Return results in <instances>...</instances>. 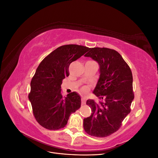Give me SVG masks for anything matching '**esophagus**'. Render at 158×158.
Masks as SVG:
<instances>
[{
	"mask_svg": "<svg viewBox=\"0 0 158 158\" xmlns=\"http://www.w3.org/2000/svg\"><path fill=\"white\" fill-rule=\"evenodd\" d=\"M86 97H82V105H85L86 102Z\"/></svg>",
	"mask_w": 158,
	"mask_h": 158,
	"instance_id": "obj_1",
	"label": "esophagus"
}]
</instances>
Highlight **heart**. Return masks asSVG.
Wrapping results in <instances>:
<instances>
[{
  "mask_svg": "<svg viewBox=\"0 0 158 158\" xmlns=\"http://www.w3.org/2000/svg\"><path fill=\"white\" fill-rule=\"evenodd\" d=\"M83 89H84V91H87V90H88V88H87V87H84V88H83Z\"/></svg>",
  "mask_w": 158,
  "mask_h": 158,
  "instance_id": "1",
  "label": "heart"
}]
</instances>
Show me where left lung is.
Masks as SVG:
<instances>
[{"mask_svg": "<svg viewBox=\"0 0 158 158\" xmlns=\"http://www.w3.org/2000/svg\"><path fill=\"white\" fill-rule=\"evenodd\" d=\"M99 64L100 76L94 94L99 102L88 99L86 104L92 114L84 119V131L89 135L107 137L117 131L131 112L135 98L132 74L118 52L106 47L89 48L84 55Z\"/></svg>", "mask_w": 158, "mask_h": 158, "instance_id": "obj_1", "label": "left lung"}]
</instances>
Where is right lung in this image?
Listing matches in <instances>:
<instances>
[{"instance_id":"1","label":"right lung","mask_w":158,"mask_h":158,"mask_svg":"<svg viewBox=\"0 0 158 158\" xmlns=\"http://www.w3.org/2000/svg\"><path fill=\"white\" fill-rule=\"evenodd\" d=\"M89 47L78 45H62L43 60L31 81L28 98L33 115L41 126L48 130L64 128L71 113L81 106V98L75 92L63 96V80L69 76L72 62L84 55Z\"/></svg>"}]
</instances>
